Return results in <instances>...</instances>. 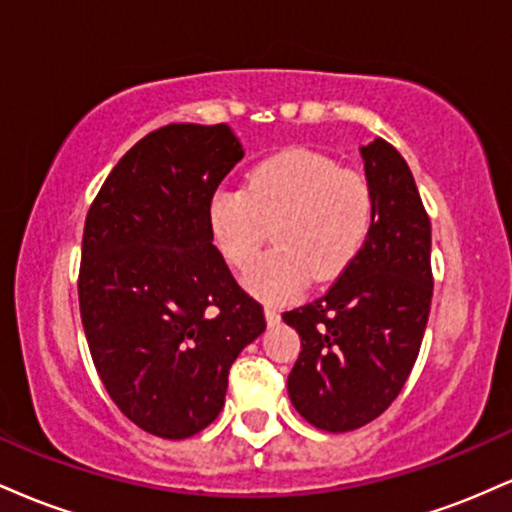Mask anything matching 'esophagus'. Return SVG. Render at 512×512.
I'll use <instances>...</instances> for the list:
<instances>
[{"mask_svg": "<svg viewBox=\"0 0 512 512\" xmlns=\"http://www.w3.org/2000/svg\"><path fill=\"white\" fill-rule=\"evenodd\" d=\"M264 315H267V322L269 325H279V320H281V315H279V308H276V305H264Z\"/></svg>", "mask_w": 512, "mask_h": 512, "instance_id": "esophagus-1", "label": "esophagus"}]
</instances>
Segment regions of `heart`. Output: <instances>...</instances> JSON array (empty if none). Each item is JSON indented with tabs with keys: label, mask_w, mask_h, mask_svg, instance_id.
Listing matches in <instances>:
<instances>
[{
	"label": "heart",
	"mask_w": 512,
	"mask_h": 512,
	"mask_svg": "<svg viewBox=\"0 0 512 512\" xmlns=\"http://www.w3.org/2000/svg\"><path fill=\"white\" fill-rule=\"evenodd\" d=\"M373 223V192L330 156L293 149L264 158L243 190L219 187L209 197L211 245L233 267L257 257L272 226L276 248L245 276L262 298H286L313 276L327 284L354 264Z\"/></svg>",
	"instance_id": "heart-1"
}]
</instances>
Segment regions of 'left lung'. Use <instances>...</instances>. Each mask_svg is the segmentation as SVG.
I'll use <instances>...</instances> for the list:
<instances>
[{
	"instance_id": "obj_1",
	"label": "left lung",
	"mask_w": 512,
	"mask_h": 512,
	"mask_svg": "<svg viewBox=\"0 0 512 512\" xmlns=\"http://www.w3.org/2000/svg\"><path fill=\"white\" fill-rule=\"evenodd\" d=\"M373 223L361 255L325 296L284 313L301 337L289 397L308 424H370L407 383L431 313V221L414 175L385 139L361 146Z\"/></svg>"
}]
</instances>
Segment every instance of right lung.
Here are the masks:
<instances>
[{
	"mask_svg": "<svg viewBox=\"0 0 512 512\" xmlns=\"http://www.w3.org/2000/svg\"><path fill=\"white\" fill-rule=\"evenodd\" d=\"M228 125H168L139 139L88 209L79 308L117 409L182 440L223 409L228 370L264 310L211 245L207 204L243 158Z\"/></svg>",
	"mask_w": 512,
	"mask_h": 512,
	"instance_id": "obj_1",
	"label": "right lung"
}]
</instances>
